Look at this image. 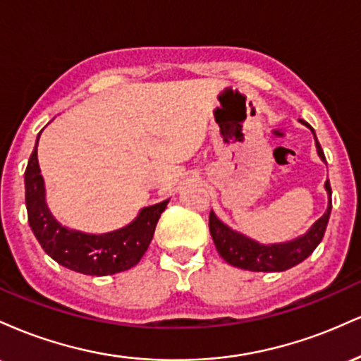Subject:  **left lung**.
Segmentation results:
<instances>
[{
	"label": "left lung",
	"instance_id": "left-lung-1",
	"mask_svg": "<svg viewBox=\"0 0 361 361\" xmlns=\"http://www.w3.org/2000/svg\"><path fill=\"white\" fill-rule=\"evenodd\" d=\"M305 126H307V123H305ZM310 130H312V127H310ZM314 137H316V134H314ZM316 147L321 159L326 161L324 151L321 149V144H319L317 139ZM326 190L327 193H329V207H327L326 214L310 227L309 233L302 235L299 239H295V241L273 244V246H263V244H258L251 241V239L244 238L241 234L234 233L229 227L224 226V224L215 217L214 212H210L209 229L219 255H221L227 263L233 264V267L243 268V270L250 271H283L302 263L307 256L312 255V251L316 250L319 243L324 238L327 222H329L331 207H333V204H331L329 180L326 181Z\"/></svg>",
	"mask_w": 361,
	"mask_h": 361
}]
</instances>
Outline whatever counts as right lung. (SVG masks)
Here are the masks:
<instances>
[{"label":"right lung","mask_w":361,"mask_h":361,"mask_svg":"<svg viewBox=\"0 0 361 361\" xmlns=\"http://www.w3.org/2000/svg\"><path fill=\"white\" fill-rule=\"evenodd\" d=\"M25 204L37 241L52 259L82 275L105 276L126 271L139 263L151 244L156 224L168 200L146 207L134 222L114 233L97 235L68 229L52 217L45 205L44 178L40 175L35 144L25 169Z\"/></svg>","instance_id":"right-lung-1"}]
</instances>
